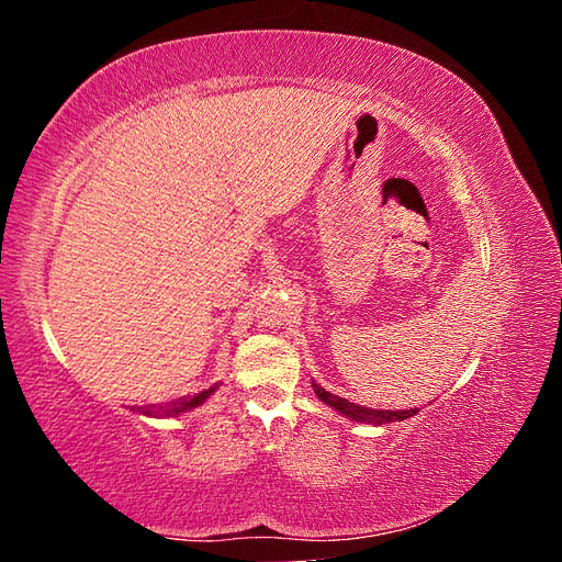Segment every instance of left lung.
<instances>
[{"mask_svg": "<svg viewBox=\"0 0 562 562\" xmlns=\"http://www.w3.org/2000/svg\"><path fill=\"white\" fill-rule=\"evenodd\" d=\"M316 396L335 407V411L339 415H345L353 422H361V424H372V427H382V424H391V422H403L407 417L417 415V407H411V411H375V407H366V405H356V403H349L347 398H339L335 394H330V391H326L323 386H318L316 382H312Z\"/></svg>", "mask_w": 562, "mask_h": 562, "instance_id": "8db88e82", "label": "left lung"}]
</instances>
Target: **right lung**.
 I'll use <instances>...</instances> for the list:
<instances>
[{"instance_id":"obj_1","label":"right lung","mask_w":562,"mask_h":562,"mask_svg":"<svg viewBox=\"0 0 562 562\" xmlns=\"http://www.w3.org/2000/svg\"><path fill=\"white\" fill-rule=\"evenodd\" d=\"M217 389H220V384H213L211 389H203V391H199V394H194V396H182V398H176V401L164 403V405L138 407V413L145 415V417H157V419H161V417H180V415L190 413V411H194V407L206 403V398L211 394H215Z\"/></svg>"}]
</instances>
